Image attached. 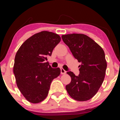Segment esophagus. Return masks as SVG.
<instances>
[{
    "mask_svg": "<svg viewBox=\"0 0 120 120\" xmlns=\"http://www.w3.org/2000/svg\"><path fill=\"white\" fill-rule=\"evenodd\" d=\"M66 74V71L64 70L63 68L61 69V74L64 75V74Z\"/></svg>",
    "mask_w": 120,
    "mask_h": 120,
    "instance_id": "esophagus-1",
    "label": "esophagus"
}]
</instances>
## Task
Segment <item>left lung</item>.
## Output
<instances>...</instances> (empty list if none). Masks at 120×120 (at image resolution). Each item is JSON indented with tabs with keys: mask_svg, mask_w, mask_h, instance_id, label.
<instances>
[{
	"mask_svg": "<svg viewBox=\"0 0 120 120\" xmlns=\"http://www.w3.org/2000/svg\"><path fill=\"white\" fill-rule=\"evenodd\" d=\"M61 37L75 58L82 63L78 76L67 72L71 81L66 85V90L75 100L88 101L97 93L104 79L107 62L104 50L85 34H69Z\"/></svg>",
	"mask_w": 120,
	"mask_h": 120,
	"instance_id": "1",
	"label": "left lung"
}]
</instances>
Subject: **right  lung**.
Segmentation results:
<instances>
[{
    "mask_svg": "<svg viewBox=\"0 0 120 120\" xmlns=\"http://www.w3.org/2000/svg\"><path fill=\"white\" fill-rule=\"evenodd\" d=\"M60 41L58 34L42 31L26 40L16 53L13 68L16 84L30 102L43 101L52 81L60 74L59 68H52L45 62Z\"/></svg>",
    "mask_w": 120,
    "mask_h": 120,
    "instance_id": "obj_1",
    "label": "right lung"
}]
</instances>
